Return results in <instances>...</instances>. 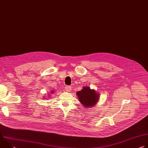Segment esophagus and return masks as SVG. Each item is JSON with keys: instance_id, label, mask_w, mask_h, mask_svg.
Wrapping results in <instances>:
<instances>
[{"instance_id": "esophagus-1", "label": "esophagus", "mask_w": 148, "mask_h": 148, "mask_svg": "<svg viewBox=\"0 0 148 148\" xmlns=\"http://www.w3.org/2000/svg\"><path fill=\"white\" fill-rule=\"evenodd\" d=\"M65 89H66V91H67V92H70V91H71V87H70V86H66V87H65Z\"/></svg>"}]
</instances>
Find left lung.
I'll list each match as a JSON object with an SVG mask.
<instances>
[{
  "mask_svg": "<svg viewBox=\"0 0 148 148\" xmlns=\"http://www.w3.org/2000/svg\"><path fill=\"white\" fill-rule=\"evenodd\" d=\"M79 101L85 108L94 106L99 99V94L94 90H91L88 87H84L83 88L77 92Z\"/></svg>",
  "mask_w": 148,
  "mask_h": 148,
  "instance_id": "1",
  "label": "left lung"
}]
</instances>
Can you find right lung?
<instances>
[{
    "label": "right lung",
    "instance_id": "1",
    "mask_svg": "<svg viewBox=\"0 0 148 148\" xmlns=\"http://www.w3.org/2000/svg\"><path fill=\"white\" fill-rule=\"evenodd\" d=\"M51 92H52V93H53V92H54V91H51Z\"/></svg>",
    "mask_w": 148,
    "mask_h": 148
}]
</instances>
